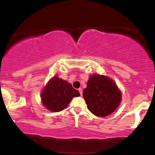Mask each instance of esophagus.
I'll list each match as a JSON object with an SVG mask.
<instances>
[{
    "instance_id": "1",
    "label": "esophagus",
    "mask_w": 155,
    "mask_h": 155,
    "mask_svg": "<svg viewBox=\"0 0 155 155\" xmlns=\"http://www.w3.org/2000/svg\"><path fill=\"white\" fill-rule=\"evenodd\" d=\"M79 93H80V95H82V94H83L82 89H81V88H79Z\"/></svg>"
}]
</instances>
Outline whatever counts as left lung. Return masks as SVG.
Segmentation results:
<instances>
[{
	"mask_svg": "<svg viewBox=\"0 0 155 155\" xmlns=\"http://www.w3.org/2000/svg\"><path fill=\"white\" fill-rule=\"evenodd\" d=\"M83 97L91 113L106 117L113 113L122 100L120 90L108 76L94 74L90 76Z\"/></svg>",
	"mask_w": 155,
	"mask_h": 155,
	"instance_id": "8db88e82",
	"label": "left lung"
}]
</instances>
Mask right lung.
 Returning a JSON list of instances; mask_svg holds the SVG:
<instances>
[{"label":"right lung","instance_id":"add662e5","mask_svg":"<svg viewBox=\"0 0 155 155\" xmlns=\"http://www.w3.org/2000/svg\"><path fill=\"white\" fill-rule=\"evenodd\" d=\"M41 96L46 108L58 112L67 108L73 97H79L80 94L71 84L55 76L47 83Z\"/></svg>","mask_w":155,"mask_h":155}]
</instances>
